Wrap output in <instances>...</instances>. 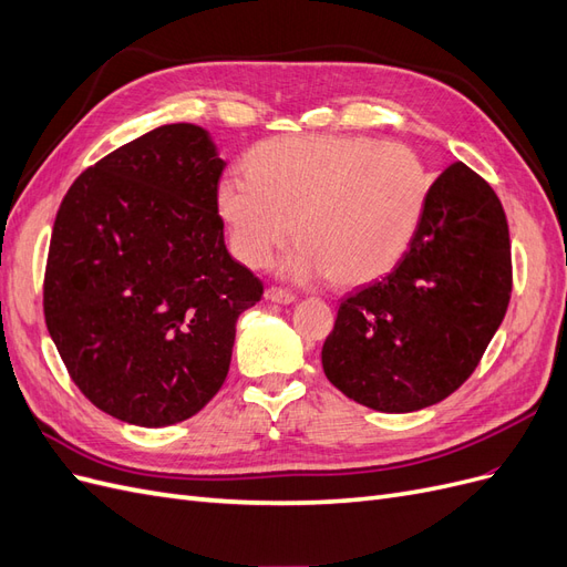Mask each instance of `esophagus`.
<instances>
[{"instance_id":"obj_1","label":"esophagus","mask_w":567,"mask_h":567,"mask_svg":"<svg viewBox=\"0 0 567 567\" xmlns=\"http://www.w3.org/2000/svg\"><path fill=\"white\" fill-rule=\"evenodd\" d=\"M265 298H267L269 302H279V305H290V302H296V296L290 293V290H286V288H277V286L267 288V290H265Z\"/></svg>"}]
</instances>
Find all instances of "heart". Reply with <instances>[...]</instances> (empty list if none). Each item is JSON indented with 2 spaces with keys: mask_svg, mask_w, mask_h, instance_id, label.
Here are the masks:
<instances>
[{
  "mask_svg": "<svg viewBox=\"0 0 567 567\" xmlns=\"http://www.w3.org/2000/svg\"><path fill=\"white\" fill-rule=\"evenodd\" d=\"M248 175L217 186L236 257L267 267L293 227L284 271L367 284L398 265L416 238L431 175L416 151L354 134H290L255 144Z\"/></svg>",
  "mask_w": 567,
  "mask_h": 567,
  "instance_id": "1",
  "label": "heart"
}]
</instances>
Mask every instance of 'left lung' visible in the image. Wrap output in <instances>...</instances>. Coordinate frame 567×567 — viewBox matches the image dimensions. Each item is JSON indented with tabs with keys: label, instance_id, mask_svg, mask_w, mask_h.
<instances>
[{
	"label": "left lung",
	"instance_id": "left-lung-1",
	"mask_svg": "<svg viewBox=\"0 0 567 567\" xmlns=\"http://www.w3.org/2000/svg\"><path fill=\"white\" fill-rule=\"evenodd\" d=\"M511 286L502 200L471 167L454 163L433 182L398 267L340 302L321 348L326 379L385 414L442 402L483 359Z\"/></svg>",
	"mask_w": 567,
	"mask_h": 567
}]
</instances>
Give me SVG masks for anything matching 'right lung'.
<instances>
[{
	"label": "right lung",
	"mask_w": 567,
	"mask_h": 567,
	"mask_svg": "<svg viewBox=\"0 0 567 567\" xmlns=\"http://www.w3.org/2000/svg\"><path fill=\"white\" fill-rule=\"evenodd\" d=\"M225 165L203 127L163 125L84 169L61 200L47 329L80 392L113 419L186 421L227 379L236 321L265 288L225 246Z\"/></svg>",
	"instance_id": "obj_1"
}]
</instances>
